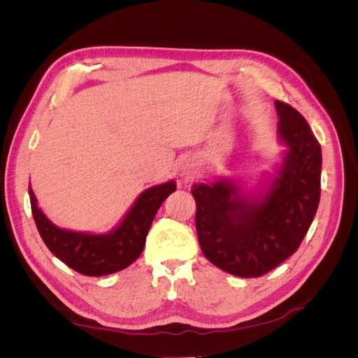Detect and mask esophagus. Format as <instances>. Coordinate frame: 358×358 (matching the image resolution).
<instances>
[{
    "instance_id": "34e87169",
    "label": "esophagus",
    "mask_w": 358,
    "mask_h": 358,
    "mask_svg": "<svg viewBox=\"0 0 358 358\" xmlns=\"http://www.w3.org/2000/svg\"><path fill=\"white\" fill-rule=\"evenodd\" d=\"M192 170H191V166H185V169H183V173H182V175L183 176H185V178H191L192 176Z\"/></svg>"
}]
</instances>
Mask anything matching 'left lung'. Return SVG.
<instances>
[{
	"instance_id": "8db88e82",
	"label": "left lung",
	"mask_w": 358,
	"mask_h": 358,
	"mask_svg": "<svg viewBox=\"0 0 358 358\" xmlns=\"http://www.w3.org/2000/svg\"><path fill=\"white\" fill-rule=\"evenodd\" d=\"M278 140L287 149L275 175L251 191L230 178L194 183L204 257L224 272L257 278L294 254L321 196V146L294 107L275 101Z\"/></svg>"
}]
</instances>
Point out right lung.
<instances>
[{
    "instance_id": "right-lung-1",
    "label": "right lung",
    "mask_w": 358,
    "mask_h": 358,
    "mask_svg": "<svg viewBox=\"0 0 358 358\" xmlns=\"http://www.w3.org/2000/svg\"><path fill=\"white\" fill-rule=\"evenodd\" d=\"M175 191V180L145 189L117 225L110 231L95 234L61 229L53 224L38 208L31 185L28 188L32 216L43 242L62 263L86 276L116 273L133 264L143 251L150 224L162 201Z\"/></svg>"
}]
</instances>
